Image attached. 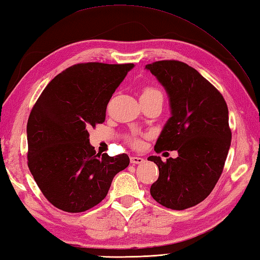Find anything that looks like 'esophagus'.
Instances as JSON below:
<instances>
[{"mask_svg":"<svg viewBox=\"0 0 260 260\" xmlns=\"http://www.w3.org/2000/svg\"><path fill=\"white\" fill-rule=\"evenodd\" d=\"M144 162V159L143 157H141V156H131V164H133V165H141V164H143Z\"/></svg>","mask_w":260,"mask_h":260,"instance_id":"esophagus-1","label":"esophagus"}]
</instances>
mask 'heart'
I'll return each instance as SVG.
<instances>
[{
    "instance_id": "b5f03b06",
    "label": "heart",
    "mask_w": 260,
    "mask_h": 260,
    "mask_svg": "<svg viewBox=\"0 0 260 260\" xmlns=\"http://www.w3.org/2000/svg\"><path fill=\"white\" fill-rule=\"evenodd\" d=\"M152 93H160V92H159V91H157V90L153 89V88H146V89L144 90V92H143V94H152ZM131 142H132V144H133V145L136 146V147L141 145V141H139L137 139L131 140Z\"/></svg>"
}]
</instances>
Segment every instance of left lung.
<instances>
[{
    "mask_svg": "<svg viewBox=\"0 0 260 260\" xmlns=\"http://www.w3.org/2000/svg\"><path fill=\"white\" fill-rule=\"evenodd\" d=\"M169 98L170 118L157 137L155 152H178L166 162L151 155L159 178L152 197L171 210H186L211 194L224 167L231 145L229 110L224 98L191 66L179 60H159L145 66Z\"/></svg>",
    "mask_w": 260,
    "mask_h": 260,
    "instance_id": "8db88e82",
    "label": "left lung"
}]
</instances>
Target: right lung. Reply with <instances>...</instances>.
I'll return each instance as SVG.
<instances>
[{"mask_svg": "<svg viewBox=\"0 0 260 260\" xmlns=\"http://www.w3.org/2000/svg\"><path fill=\"white\" fill-rule=\"evenodd\" d=\"M134 64L82 63L56 75L40 94L27 124L28 167L44 196L70 213L84 212L108 194L129 165L123 153L96 154L90 127L103 124L111 95Z\"/></svg>", "mask_w": 260, "mask_h": 260, "instance_id": "obj_1", "label": "right lung"}]
</instances>
